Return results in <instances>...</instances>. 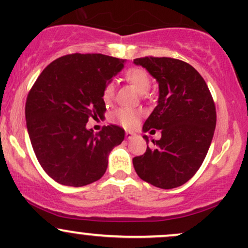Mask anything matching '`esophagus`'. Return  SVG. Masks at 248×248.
Wrapping results in <instances>:
<instances>
[{"mask_svg":"<svg viewBox=\"0 0 248 248\" xmlns=\"http://www.w3.org/2000/svg\"><path fill=\"white\" fill-rule=\"evenodd\" d=\"M136 136V134L135 133H133V132H126V138H127V140H132V139H134Z\"/></svg>","mask_w":248,"mask_h":248,"instance_id":"34e87169","label":"esophagus"}]
</instances>
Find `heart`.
<instances>
[{
	"instance_id": "1",
	"label": "heart",
	"mask_w": 248,
	"mask_h": 248,
	"mask_svg": "<svg viewBox=\"0 0 248 248\" xmlns=\"http://www.w3.org/2000/svg\"><path fill=\"white\" fill-rule=\"evenodd\" d=\"M124 77H126V80L135 88L139 94H146L150 88L149 75L143 69L134 67V69L128 70ZM113 96H114V85L112 82H108L104 88V92H102V99L106 104H109ZM112 118L113 121L118 122L124 128H133L136 126L139 121V113L134 109H129V108H119L113 113Z\"/></svg>"
}]
</instances>
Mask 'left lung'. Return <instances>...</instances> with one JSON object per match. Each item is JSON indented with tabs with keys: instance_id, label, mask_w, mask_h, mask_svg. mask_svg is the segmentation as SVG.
<instances>
[{
	"instance_id": "left-lung-1",
	"label": "left lung",
	"mask_w": 248,
	"mask_h": 248,
	"mask_svg": "<svg viewBox=\"0 0 248 248\" xmlns=\"http://www.w3.org/2000/svg\"><path fill=\"white\" fill-rule=\"evenodd\" d=\"M134 64L158 82L157 106L142 130L162 134L158 141L152 140L153 149L147 146L143 155L133 158L134 169L154 186H181L197 172L211 144L217 122L212 95L203 77L186 62L144 57ZM143 139L148 144V136Z\"/></svg>"
}]
</instances>
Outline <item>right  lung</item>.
Returning a JSON list of instances; mask_svg holds the SVG:
<instances>
[{
    "label": "right lung",
    "instance_id": "add662e5",
    "mask_svg": "<svg viewBox=\"0 0 248 248\" xmlns=\"http://www.w3.org/2000/svg\"><path fill=\"white\" fill-rule=\"evenodd\" d=\"M124 62L101 53L61 57L30 90L25 119L31 144L44 171L59 184L84 186L100 179L109 153L124 141L121 127L94 133L86 124L104 115V88Z\"/></svg>",
    "mask_w": 248,
    "mask_h": 248
}]
</instances>
